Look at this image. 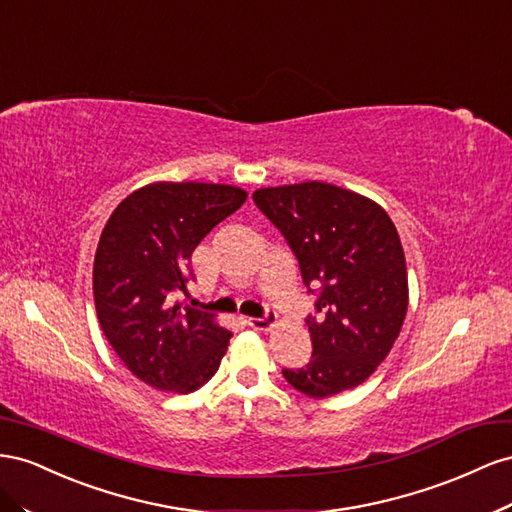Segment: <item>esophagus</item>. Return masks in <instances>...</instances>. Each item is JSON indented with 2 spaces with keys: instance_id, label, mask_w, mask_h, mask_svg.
<instances>
[{
  "instance_id": "34e87169",
  "label": "esophagus",
  "mask_w": 512,
  "mask_h": 512,
  "mask_svg": "<svg viewBox=\"0 0 512 512\" xmlns=\"http://www.w3.org/2000/svg\"><path fill=\"white\" fill-rule=\"evenodd\" d=\"M276 321V313L268 311L264 317H248L246 324L255 330H270Z\"/></svg>"
}]
</instances>
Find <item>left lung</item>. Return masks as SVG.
Listing matches in <instances>:
<instances>
[{
	"label": "left lung",
	"mask_w": 512,
	"mask_h": 512,
	"mask_svg": "<svg viewBox=\"0 0 512 512\" xmlns=\"http://www.w3.org/2000/svg\"><path fill=\"white\" fill-rule=\"evenodd\" d=\"M253 201L283 233L315 296L317 317H306L311 360L283 369L285 379L313 399L360 386L388 356L407 313L397 227L375 201L326 182L259 188Z\"/></svg>",
	"instance_id": "left-lung-1"
}]
</instances>
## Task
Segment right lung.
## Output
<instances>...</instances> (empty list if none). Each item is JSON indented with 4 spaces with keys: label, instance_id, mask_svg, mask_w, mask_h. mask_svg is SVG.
I'll use <instances>...</instances> for the list:
<instances>
[{
    "label": "right lung",
    "instance_id": "obj_1",
    "mask_svg": "<svg viewBox=\"0 0 512 512\" xmlns=\"http://www.w3.org/2000/svg\"><path fill=\"white\" fill-rule=\"evenodd\" d=\"M246 201L242 188L156 182L130 193L102 229L94 302L115 354L141 382L188 394L218 371L231 332L171 302L193 281L197 244Z\"/></svg>",
    "mask_w": 512,
    "mask_h": 512
}]
</instances>
